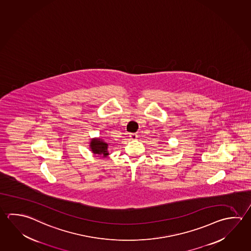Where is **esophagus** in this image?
<instances>
[{"instance_id":"esophagus-1","label":"esophagus","mask_w":251,"mask_h":251,"mask_svg":"<svg viewBox=\"0 0 251 251\" xmlns=\"http://www.w3.org/2000/svg\"><path fill=\"white\" fill-rule=\"evenodd\" d=\"M129 137H130L131 140H136L137 138H138V135H137L136 133H130Z\"/></svg>"}]
</instances>
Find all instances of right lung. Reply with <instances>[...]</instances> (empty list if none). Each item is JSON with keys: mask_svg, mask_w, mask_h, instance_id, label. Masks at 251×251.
<instances>
[{"mask_svg": "<svg viewBox=\"0 0 251 251\" xmlns=\"http://www.w3.org/2000/svg\"><path fill=\"white\" fill-rule=\"evenodd\" d=\"M108 143L104 142L103 139H100V137L93 138L89 144V149L94 155H100L102 157H106L109 155L108 151Z\"/></svg>", "mask_w": 251, "mask_h": 251, "instance_id": "1", "label": "right lung"}]
</instances>
